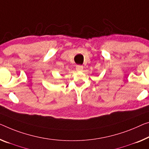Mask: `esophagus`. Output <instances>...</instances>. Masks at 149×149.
<instances>
[{
	"label": "esophagus",
	"instance_id": "1",
	"mask_svg": "<svg viewBox=\"0 0 149 149\" xmlns=\"http://www.w3.org/2000/svg\"><path fill=\"white\" fill-rule=\"evenodd\" d=\"M82 69H83V67L81 65H77L76 67V70L77 71H82Z\"/></svg>",
	"mask_w": 149,
	"mask_h": 149
}]
</instances>
